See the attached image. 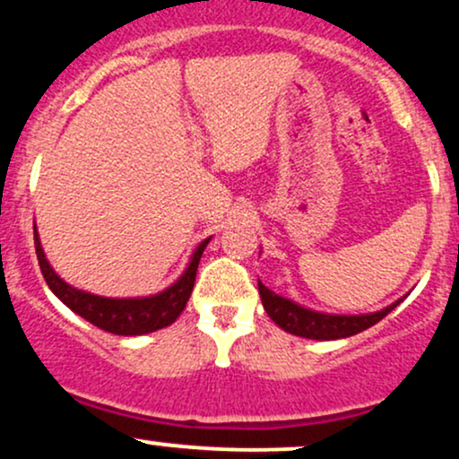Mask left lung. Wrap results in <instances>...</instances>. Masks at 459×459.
<instances>
[{
  "instance_id": "left-lung-1",
  "label": "left lung",
  "mask_w": 459,
  "mask_h": 459,
  "mask_svg": "<svg viewBox=\"0 0 459 459\" xmlns=\"http://www.w3.org/2000/svg\"><path fill=\"white\" fill-rule=\"evenodd\" d=\"M259 294L264 309L281 329L291 335L309 337V340H342V337H351L361 333V331L370 329L379 320H384L396 305L403 303V299L396 303L384 307L381 311H372V314H357V316H340V314H325V311L309 309V307L299 305L296 300L285 299V296L276 294L259 281Z\"/></svg>"
}]
</instances>
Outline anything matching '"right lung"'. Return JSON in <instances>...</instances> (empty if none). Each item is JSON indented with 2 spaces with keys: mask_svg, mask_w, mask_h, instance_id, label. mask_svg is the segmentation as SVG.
<instances>
[{
  "mask_svg": "<svg viewBox=\"0 0 459 459\" xmlns=\"http://www.w3.org/2000/svg\"><path fill=\"white\" fill-rule=\"evenodd\" d=\"M209 241L211 238H206L195 246L183 274L159 294L137 296V299H108V296L91 294V291L65 283L49 265L48 256L43 253L41 239H39L37 224H34V246H37L39 265H41L45 283L58 296L60 303L67 305L74 314L113 335H145L172 325L187 305L195 283L200 256H203Z\"/></svg>",
  "mask_w": 459,
  "mask_h": 459,
  "instance_id": "right-lung-1",
  "label": "right lung"
}]
</instances>
